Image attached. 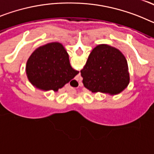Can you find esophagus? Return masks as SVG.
Listing matches in <instances>:
<instances>
[{"label": "esophagus", "instance_id": "obj_1", "mask_svg": "<svg viewBox=\"0 0 154 154\" xmlns=\"http://www.w3.org/2000/svg\"><path fill=\"white\" fill-rule=\"evenodd\" d=\"M73 93H74V92H73Z\"/></svg>", "mask_w": 154, "mask_h": 154}]
</instances>
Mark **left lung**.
<instances>
[{"label":"left lung","instance_id":"obj_1","mask_svg":"<svg viewBox=\"0 0 154 154\" xmlns=\"http://www.w3.org/2000/svg\"><path fill=\"white\" fill-rule=\"evenodd\" d=\"M84 86L92 92L119 93L129 84L130 75L124 55L107 45L96 46L80 71Z\"/></svg>","mask_w":154,"mask_h":154}]
</instances>
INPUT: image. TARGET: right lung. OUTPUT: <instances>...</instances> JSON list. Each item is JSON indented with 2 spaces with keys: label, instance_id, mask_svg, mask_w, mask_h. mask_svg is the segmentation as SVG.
Returning <instances> with one entry per match:
<instances>
[{
  "label": "right lung",
  "instance_id": "1",
  "mask_svg": "<svg viewBox=\"0 0 154 154\" xmlns=\"http://www.w3.org/2000/svg\"><path fill=\"white\" fill-rule=\"evenodd\" d=\"M26 73L28 80L37 88L57 92L79 72L71 67L63 45L53 42L38 48L31 54L27 62Z\"/></svg>",
  "mask_w": 154,
  "mask_h": 154
}]
</instances>
